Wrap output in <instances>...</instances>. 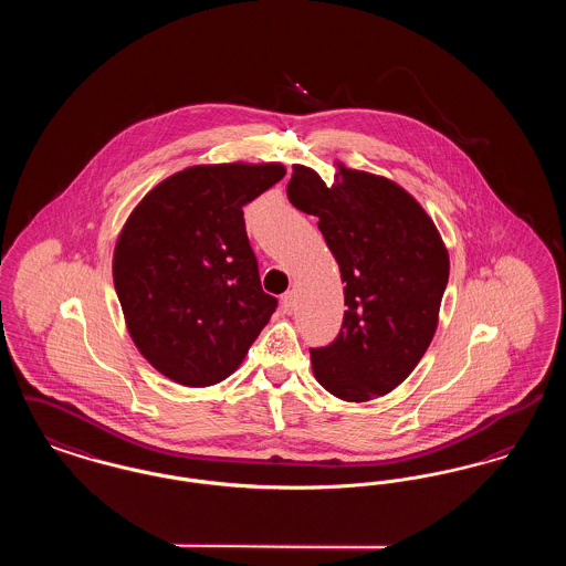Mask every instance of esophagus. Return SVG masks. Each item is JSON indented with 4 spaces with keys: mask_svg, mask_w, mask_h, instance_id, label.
Here are the masks:
<instances>
[{
    "mask_svg": "<svg viewBox=\"0 0 566 566\" xmlns=\"http://www.w3.org/2000/svg\"><path fill=\"white\" fill-rule=\"evenodd\" d=\"M296 307V293L295 291H289V293H284L282 295V310L286 312V314H293Z\"/></svg>",
    "mask_w": 566,
    "mask_h": 566,
    "instance_id": "1",
    "label": "esophagus"
}]
</instances>
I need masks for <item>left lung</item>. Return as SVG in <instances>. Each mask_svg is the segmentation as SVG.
<instances>
[{"instance_id":"1","label":"left lung","mask_w":566,"mask_h":566,"mask_svg":"<svg viewBox=\"0 0 566 566\" xmlns=\"http://www.w3.org/2000/svg\"><path fill=\"white\" fill-rule=\"evenodd\" d=\"M335 185L293 165L286 187L296 210L318 218L348 310L333 344L312 348L324 390L363 403L413 371L439 323L450 256L424 208L397 182L337 163Z\"/></svg>"}]
</instances>
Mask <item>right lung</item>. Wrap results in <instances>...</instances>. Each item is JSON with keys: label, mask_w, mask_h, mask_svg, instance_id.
<instances>
[{"label": "right lung", "mask_w": 566, "mask_h": 566, "mask_svg": "<svg viewBox=\"0 0 566 566\" xmlns=\"http://www.w3.org/2000/svg\"><path fill=\"white\" fill-rule=\"evenodd\" d=\"M280 163L192 165L150 190L112 259L114 289L142 356L192 388L222 381L277 307L263 293L243 206L284 178Z\"/></svg>", "instance_id": "1"}]
</instances>
